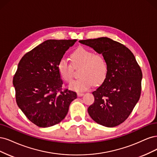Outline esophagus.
<instances>
[{"mask_svg": "<svg viewBox=\"0 0 157 157\" xmlns=\"http://www.w3.org/2000/svg\"><path fill=\"white\" fill-rule=\"evenodd\" d=\"M84 95V93H78V97H82V96Z\"/></svg>", "mask_w": 157, "mask_h": 157, "instance_id": "34e87169", "label": "esophagus"}]
</instances>
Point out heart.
<instances>
[{"label":"heart","mask_w":157,"mask_h":157,"mask_svg":"<svg viewBox=\"0 0 157 157\" xmlns=\"http://www.w3.org/2000/svg\"><path fill=\"white\" fill-rule=\"evenodd\" d=\"M71 65L64 59H61L57 64L60 77L66 82H70L72 79L73 68L80 67L78 79L69 85V88L75 91H84L93 84L102 83L108 74V63L102 55L94 54L92 51L84 48H79L70 55Z\"/></svg>","instance_id":"heart-1"}]
</instances>
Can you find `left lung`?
<instances>
[{"instance_id": "8db88e82", "label": "left lung", "mask_w": 157, "mask_h": 157, "mask_svg": "<svg viewBox=\"0 0 157 157\" xmlns=\"http://www.w3.org/2000/svg\"><path fill=\"white\" fill-rule=\"evenodd\" d=\"M102 54L108 63V74L92 93L94 103L88 113L96 123L114 127L128 117L140 97L142 72L133 53L124 45L107 37L79 40Z\"/></svg>"}]
</instances>
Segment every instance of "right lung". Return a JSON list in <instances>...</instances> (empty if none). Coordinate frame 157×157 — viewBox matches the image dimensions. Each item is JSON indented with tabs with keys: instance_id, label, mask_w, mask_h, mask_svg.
<instances>
[{
	"instance_id": "1",
	"label": "right lung",
	"mask_w": 157,
	"mask_h": 157,
	"mask_svg": "<svg viewBox=\"0 0 157 157\" xmlns=\"http://www.w3.org/2000/svg\"><path fill=\"white\" fill-rule=\"evenodd\" d=\"M77 40H48L20 60L13 78L18 107L33 123L46 128L63 120L75 92L61 90L59 60Z\"/></svg>"
}]
</instances>
